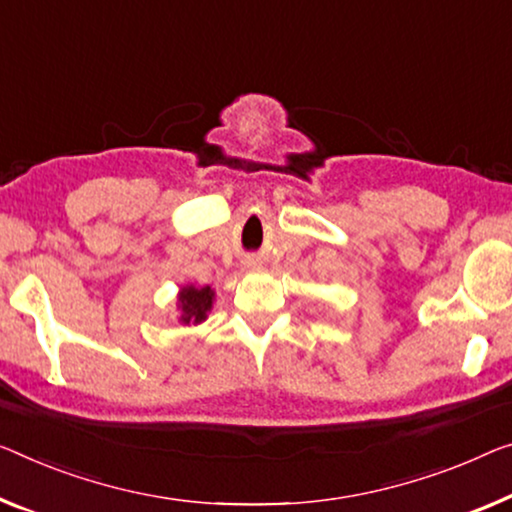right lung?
Instances as JSON below:
<instances>
[{"label": "right lung", "mask_w": 512, "mask_h": 512, "mask_svg": "<svg viewBox=\"0 0 512 512\" xmlns=\"http://www.w3.org/2000/svg\"><path fill=\"white\" fill-rule=\"evenodd\" d=\"M213 305V289L186 285L179 292V308H181V324H202L207 319V312Z\"/></svg>", "instance_id": "obj_1"}]
</instances>
